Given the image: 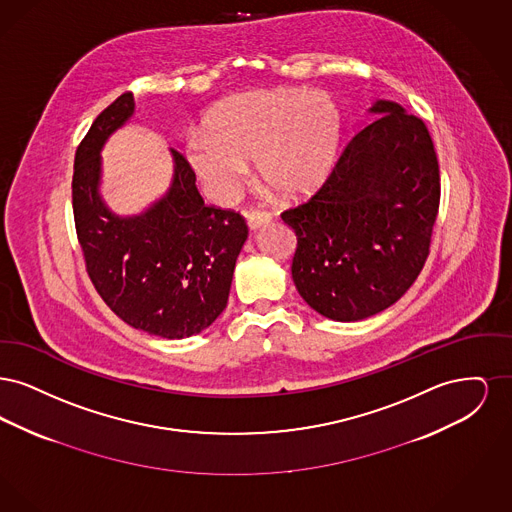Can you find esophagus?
<instances>
[{
	"label": "esophagus",
	"mask_w": 512,
	"mask_h": 512,
	"mask_svg": "<svg viewBox=\"0 0 512 512\" xmlns=\"http://www.w3.org/2000/svg\"><path fill=\"white\" fill-rule=\"evenodd\" d=\"M245 219H247L249 230H259L261 226H267L268 222H270V215H268L267 211H249L245 215Z\"/></svg>",
	"instance_id": "obj_1"
}]
</instances>
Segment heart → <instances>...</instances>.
Listing matches in <instances>:
<instances>
[{
	"mask_svg": "<svg viewBox=\"0 0 512 512\" xmlns=\"http://www.w3.org/2000/svg\"><path fill=\"white\" fill-rule=\"evenodd\" d=\"M207 128L188 136L186 157L211 197L232 199L255 159L268 188L301 199L334 169L343 117L340 103L326 90L280 86L222 101Z\"/></svg>",
	"mask_w": 512,
	"mask_h": 512,
	"instance_id": "obj_1",
	"label": "heart"
}]
</instances>
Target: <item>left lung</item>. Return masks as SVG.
<instances>
[{
	"label": "left lung",
	"instance_id": "1",
	"mask_svg": "<svg viewBox=\"0 0 512 512\" xmlns=\"http://www.w3.org/2000/svg\"><path fill=\"white\" fill-rule=\"evenodd\" d=\"M343 149L324 186L284 211L297 236L292 278L318 315L357 322L391 307L426 263L439 207L426 124L390 99Z\"/></svg>",
	"mask_w": 512,
	"mask_h": 512
}]
</instances>
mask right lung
Wrapping results in <instances>:
<instances>
[{
  "mask_svg": "<svg viewBox=\"0 0 512 512\" xmlns=\"http://www.w3.org/2000/svg\"><path fill=\"white\" fill-rule=\"evenodd\" d=\"M132 94L115 99L76 149L73 211L86 270L111 311L136 330L182 340L226 307L245 220L207 207L190 163L171 149L169 190L138 215L113 213L101 197V149L132 119Z\"/></svg>",
  "mask_w": 512,
  "mask_h": 512,
  "instance_id": "obj_1",
  "label": "right lung"
}]
</instances>
